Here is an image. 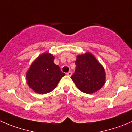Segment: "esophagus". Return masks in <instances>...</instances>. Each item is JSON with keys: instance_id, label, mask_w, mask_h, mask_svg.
<instances>
[{"instance_id": "esophagus-1", "label": "esophagus", "mask_w": 132, "mask_h": 132, "mask_svg": "<svg viewBox=\"0 0 132 132\" xmlns=\"http://www.w3.org/2000/svg\"><path fill=\"white\" fill-rule=\"evenodd\" d=\"M66 74H67L68 76H71L72 75V72H68L67 73H66Z\"/></svg>"}]
</instances>
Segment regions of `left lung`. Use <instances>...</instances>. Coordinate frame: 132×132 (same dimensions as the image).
Here are the masks:
<instances>
[{
    "mask_svg": "<svg viewBox=\"0 0 132 132\" xmlns=\"http://www.w3.org/2000/svg\"><path fill=\"white\" fill-rule=\"evenodd\" d=\"M76 65L75 73L71 78L81 91L92 94L99 90L105 84L104 68L91 53L78 55Z\"/></svg>",
    "mask_w": 132,
    "mask_h": 132,
    "instance_id": "1",
    "label": "left lung"
}]
</instances>
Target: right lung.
Returning a JSON list of instances; mask_svg holds the SVG:
<instances>
[{
  "label": "right lung",
  "mask_w": 132,
  "mask_h": 132,
  "mask_svg": "<svg viewBox=\"0 0 132 132\" xmlns=\"http://www.w3.org/2000/svg\"><path fill=\"white\" fill-rule=\"evenodd\" d=\"M54 56L44 53L38 56L30 66L26 78L29 87L38 94H46L56 88L65 73L53 62Z\"/></svg>",
  "instance_id": "obj_1"
}]
</instances>
